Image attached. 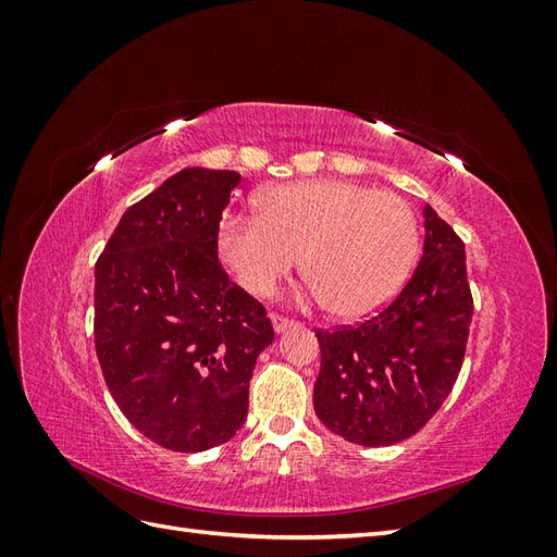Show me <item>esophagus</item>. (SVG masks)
I'll return each instance as SVG.
<instances>
[{
	"label": "esophagus",
	"mask_w": 557,
	"mask_h": 557,
	"mask_svg": "<svg viewBox=\"0 0 557 557\" xmlns=\"http://www.w3.org/2000/svg\"><path fill=\"white\" fill-rule=\"evenodd\" d=\"M272 325H274V332H276V334H283V332L293 330L297 323H295V320L283 318V315H272Z\"/></svg>",
	"instance_id": "esophagus-1"
}]
</instances>
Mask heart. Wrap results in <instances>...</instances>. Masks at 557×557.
I'll use <instances>...</instances> for the list:
<instances>
[{"mask_svg":"<svg viewBox=\"0 0 557 557\" xmlns=\"http://www.w3.org/2000/svg\"><path fill=\"white\" fill-rule=\"evenodd\" d=\"M418 218L407 199L367 185L315 178L258 197V215H227L218 250L250 295L269 297L301 260L311 297L348 320L397 297L418 252Z\"/></svg>","mask_w":557,"mask_h":557,"instance_id":"heart-1","label":"heart"}]
</instances>
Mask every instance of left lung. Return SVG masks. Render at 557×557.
<instances>
[{"label":"left lung","instance_id":"1","mask_svg":"<svg viewBox=\"0 0 557 557\" xmlns=\"http://www.w3.org/2000/svg\"><path fill=\"white\" fill-rule=\"evenodd\" d=\"M425 244L391 307L358 327L318 332L313 409L360 446L409 440L440 411L460 374L471 323L465 244L425 205Z\"/></svg>","mask_w":557,"mask_h":557}]
</instances>
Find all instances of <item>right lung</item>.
Returning a JSON list of instances; mask_svg holds the SVG:
<instances>
[{
	"instance_id": "obj_1",
	"label": "right lung",
	"mask_w": 557,
	"mask_h": 557,
	"mask_svg": "<svg viewBox=\"0 0 557 557\" xmlns=\"http://www.w3.org/2000/svg\"><path fill=\"white\" fill-rule=\"evenodd\" d=\"M242 176L188 166L132 205L95 264V348L123 416L178 453L230 442L274 330L218 262Z\"/></svg>"
}]
</instances>
